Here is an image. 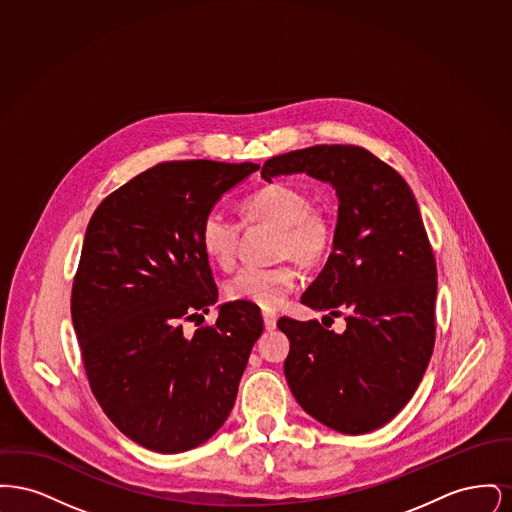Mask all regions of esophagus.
<instances>
[{
	"label": "esophagus",
	"instance_id": "34e87169",
	"mask_svg": "<svg viewBox=\"0 0 512 512\" xmlns=\"http://www.w3.org/2000/svg\"><path fill=\"white\" fill-rule=\"evenodd\" d=\"M263 322L267 330H274L276 328V313L272 311H263Z\"/></svg>",
	"mask_w": 512,
	"mask_h": 512
}]
</instances>
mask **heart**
I'll return each mask as SVG.
<instances>
[{"label": "heart", "instance_id": "b5f03b06", "mask_svg": "<svg viewBox=\"0 0 512 512\" xmlns=\"http://www.w3.org/2000/svg\"><path fill=\"white\" fill-rule=\"evenodd\" d=\"M247 224H270L276 234L272 255L293 259L301 267H317L336 244V222L326 209L311 207L309 197L286 182H270L247 195L242 201ZM242 224L224 217L219 211L207 213L201 220L199 242L207 259L220 268L236 263ZM297 284V270L290 261L268 267L245 265L224 284L230 301H249L259 307H278Z\"/></svg>", "mask_w": 512, "mask_h": 512}]
</instances>
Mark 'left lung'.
Wrapping results in <instances>:
<instances>
[{
  "mask_svg": "<svg viewBox=\"0 0 512 512\" xmlns=\"http://www.w3.org/2000/svg\"><path fill=\"white\" fill-rule=\"evenodd\" d=\"M305 172L340 199L336 244L301 303L345 317L280 318L290 338L284 372L293 397L324 426L359 436L388 424L418 388L436 341L438 268L416 199L388 163L349 144L276 155L261 176Z\"/></svg>",
  "mask_w": 512,
  "mask_h": 512,
  "instance_id": "1",
  "label": "left lung"
}]
</instances>
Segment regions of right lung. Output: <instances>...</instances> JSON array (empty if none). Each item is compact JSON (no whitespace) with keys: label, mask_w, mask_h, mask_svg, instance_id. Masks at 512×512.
<instances>
[{"label":"right lung","mask_w":512,"mask_h":512,"mask_svg":"<svg viewBox=\"0 0 512 512\" xmlns=\"http://www.w3.org/2000/svg\"><path fill=\"white\" fill-rule=\"evenodd\" d=\"M257 169L159 163L107 195L88 222L71 293L82 363L103 413L151 451L182 453L219 430L263 332L261 315L238 301L192 338L182 330L219 295L201 220Z\"/></svg>","instance_id":"obj_1"}]
</instances>
